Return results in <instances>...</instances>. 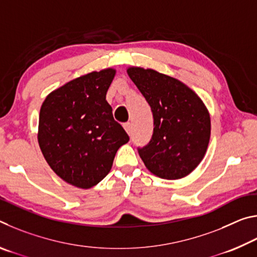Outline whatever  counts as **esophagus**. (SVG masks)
Segmentation results:
<instances>
[{
  "mask_svg": "<svg viewBox=\"0 0 257 257\" xmlns=\"http://www.w3.org/2000/svg\"><path fill=\"white\" fill-rule=\"evenodd\" d=\"M123 127L125 129V132L128 133V135H132V133H133V124H132V122H125L123 124Z\"/></svg>",
  "mask_w": 257,
  "mask_h": 257,
  "instance_id": "esophagus-1",
  "label": "esophagus"
}]
</instances>
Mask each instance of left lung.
Returning a JSON list of instances; mask_svg holds the SVG:
<instances>
[{
	"mask_svg": "<svg viewBox=\"0 0 257 257\" xmlns=\"http://www.w3.org/2000/svg\"><path fill=\"white\" fill-rule=\"evenodd\" d=\"M127 72L153 113L151 141L137 149L143 162L163 179L189 175L210 141V114L202 99L181 81L152 69L133 67Z\"/></svg>",
	"mask_w": 257,
	"mask_h": 257,
	"instance_id": "8db88e82",
	"label": "left lung"
}]
</instances>
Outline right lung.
I'll return each mask as SVG.
<instances>
[{"mask_svg": "<svg viewBox=\"0 0 257 257\" xmlns=\"http://www.w3.org/2000/svg\"><path fill=\"white\" fill-rule=\"evenodd\" d=\"M115 70L94 71L67 82L43 102L38 143L52 170L78 188L97 185L112 168L128 134L113 119L106 92Z\"/></svg>", "mask_w": 257, "mask_h": 257, "instance_id": "1", "label": "right lung"}]
</instances>
